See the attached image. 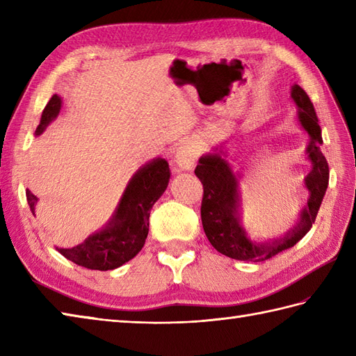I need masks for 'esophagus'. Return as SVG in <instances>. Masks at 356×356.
<instances>
[{
    "label": "esophagus",
    "instance_id": "34e87169",
    "mask_svg": "<svg viewBox=\"0 0 356 356\" xmlns=\"http://www.w3.org/2000/svg\"><path fill=\"white\" fill-rule=\"evenodd\" d=\"M199 151L200 148L199 145H195V143H185V145L177 149L176 156H174V161H176V163L182 170H190L193 168L195 157L199 156Z\"/></svg>",
    "mask_w": 356,
    "mask_h": 356
}]
</instances>
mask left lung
I'll return each mask as SVG.
<instances>
[{"label": "left lung", "mask_w": 356, "mask_h": 356, "mask_svg": "<svg viewBox=\"0 0 356 356\" xmlns=\"http://www.w3.org/2000/svg\"><path fill=\"white\" fill-rule=\"evenodd\" d=\"M293 102L298 105V119L311 142L306 149L307 157L312 162V171L306 177L309 190L307 205L301 211L300 220L282 238L272 240L269 243L255 245L246 237V232L238 225V180L231 171L229 163L220 154H209L200 157L195 176L203 185L202 199V225L209 243L218 252L243 261H264L277 255L284 249L292 248L303 238L315 223L316 214L321 207L324 194L329 185V165L323 156L320 145L323 143L318 118L315 115L314 105L307 93L300 86L291 90Z\"/></svg>", "instance_id": "8db88e82"}]
</instances>
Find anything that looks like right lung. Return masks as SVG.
I'll list each match as a JSON object with an SVG mask.
<instances>
[{
  "mask_svg": "<svg viewBox=\"0 0 356 356\" xmlns=\"http://www.w3.org/2000/svg\"><path fill=\"white\" fill-rule=\"evenodd\" d=\"M61 108L59 96H51L42 111L36 134H41ZM170 165L156 159L134 174L119 202L108 226L90 236L84 243L70 249H58L67 260L92 270H110L122 266L138 254L148 236L149 211L168 186ZM30 211L35 214L36 195L26 191Z\"/></svg>",
  "mask_w": 356,
  "mask_h": 356,
  "instance_id": "right-lung-1",
  "label": "right lung"
}]
</instances>
